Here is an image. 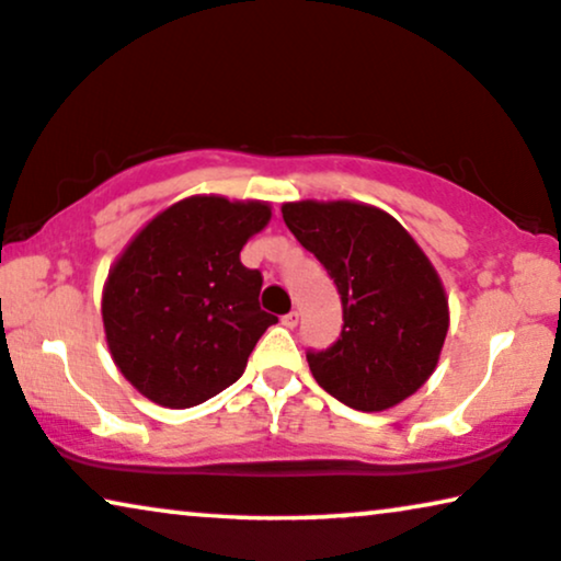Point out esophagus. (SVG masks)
Returning a JSON list of instances; mask_svg holds the SVG:
<instances>
[{
    "label": "esophagus",
    "instance_id": "obj_1",
    "mask_svg": "<svg viewBox=\"0 0 561 561\" xmlns=\"http://www.w3.org/2000/svg\"><path fill=\"white\" fill-rule=\"evenodd\" d=\"M282 323H285L287 328H295L297 323H300V312L297 310H293V312H287L285 318H282Z\"/></svg>",
    "mask_w": 561,
    "mask_h": 561
}]
</instances>
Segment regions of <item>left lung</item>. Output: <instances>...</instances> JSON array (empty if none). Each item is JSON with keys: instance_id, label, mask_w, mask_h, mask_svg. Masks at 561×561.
Returning <instances> with one entry per match:
<instances>
[{"instance_id": "left-lung-1", "label": "left lung", "mask_w": 561, "mask_h": 561, "mask_svg": "<svg viewBox=\"0 0 561 561\" xmlns=\"http://www.w3.org/2000/svg\"><path fill=\"white\" fill-rule=\"evenodd\" d=\"M282 218L331 274L343 305L339 341L308 351L316 382L364 413L421 390L442 356L449 300L413 236L379 207L348 199L287 203Z\"/></svg>"}]
</instances>
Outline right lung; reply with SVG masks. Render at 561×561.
<instances>
[{
    "mask_svg": "<svg viewBox=\"0 0 561 561\" xmlns=\"http://www.w3.org/2000/svg\"><path fill=\"white\" fill-rule=\"evenodd\" d=\"M268 220L272 207L259 199L194 194L156 215L112 264L102 293L110 354L156 405L215 398L276 323L259 308L261 272L241 264Z\"/></svg>",
    "mask_w": 561,
    "mask_h": 561,
    "instance_id": "1",
    "label": "right lung"
}]
</instances>
